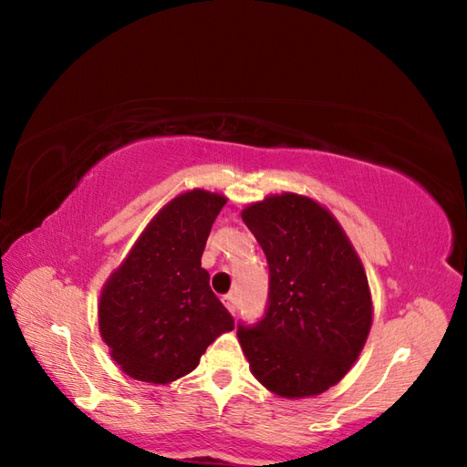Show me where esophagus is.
<instances>
[{
  "label": "esophagus",
  "mask_w": 467,
  "mask_h": 467,
  "mask_svg": "<svg viewBox=\"0 0 467 467\" xmlns=\"http://www.w3.org/2000/svg\"><path fill=\"white\" fill-rule=\"evenodd\" d=\"M223 306L228 307V312H230L232 316H235V312H237V298H235V296H232V294L225 296V298H223Z\"/></svg>",
  "instance_id": "34e87169"
}]
</instances>
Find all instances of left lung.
<instances>
[{"label": "left lung", "instance_id": "8db88e82", "mask_svg": "<svg viewBox=\"0 0 467 467\" xmlns=\"http://www.w3.org/2000/svg\"><path fill=\"white\" fill-rule=\"evenodd\" d=\"M268 261L265 317L237 337L251 374L280 398H314L357 362L372 327V294L341 223L317 201L271 194L242 210Z\"/></svg>", "mask_w": 467, "mask_h": 467}]
</instances>
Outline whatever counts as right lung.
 Segmentation results:
<instances>
[{
	"instance_id": "right-lung-1",
	"label": "right lung",
	"mask_w": 467,
	"mask_h": 467,
	"mask_svg": "<svg viewBox=\"0 0 467 467\" xmlns=\"http://www.w3.org/2000/svg\"><path fill=\"white\" fill-rule=\"evenodd\" d=\"M223 194L192 189L151 218L99 296V333L120 370L171 384L201 362L234 317L210 288L201 257Z\"/></svg>"
}]
</instances>
